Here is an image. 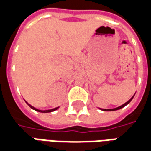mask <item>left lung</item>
Returning a JSON list of instances; mask_svg holds the SVG:
<instances>
[{
	"label": "left lung",
	"instance_id": "1",
	"mask_svg": "<svg viewBox=\"0 0 151 151\" xmlns=\"http://www.w3.org/2000/svg\"><path fill=\"white\" fill-rule=\"evenodd\" d=\"M133 97H134V95H133V97H132V98L130 99H129V101L126 102L125 104H124L123 105H121V106H120V107H118V108H112V109H101V108H100V109H101V110H103V111H116V110H119V109H120V108H124V106H126L127 104H129L130 102H131V100L133 99Z\"/></svg>",
	"mask_w": 151,
	"mask_h": 151
}]
</instances>
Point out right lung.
Wrapping results in <instances>:
<instances>
[{
  "label": "right lung",
  "instance_id": "1",
  "mask_svg": "<svg viewBox=\"0 0 151 151\" xmlns=\"http://www.w3.org/2000/svg\"><path fill=\"white\" fill-rule=\"evenodd\" d=\"M26 103H27V102H26ZM27 104L29 105V107H30V108H31L32 109H34V110H35V111H40V112H44V113H45V112H51V111H56V109H58V108H53V109H51V110H45V111H41V110H39V109H36V108H34V107H32V106L29 104Z\"/></svg>",
  "mask_w": 151,
  "mask_h": 151
}]
</instances>
